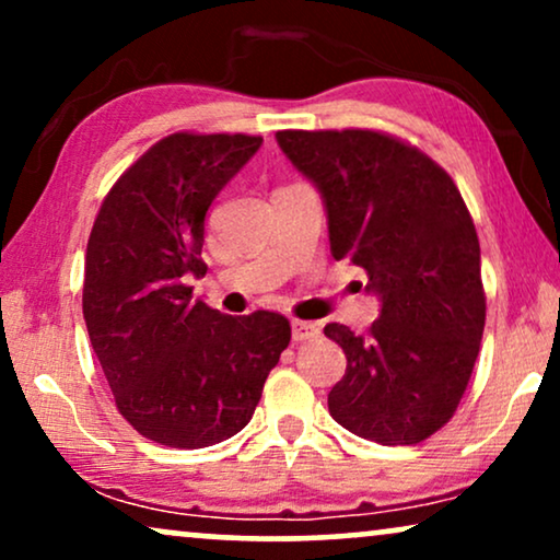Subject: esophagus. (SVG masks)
Wrapping results in <instances>:
<instances>
[{
  "label": "esophagus",
  "mask_w": 560,
  "mask_h": 560,
  "mask_svg": "<svg viewBox=\"0 0 560 560\" xmlns=\"http://www.w3.org/2000/svg\"><path fill=\"white\" fill-rule=\"evenodd\" d=\"M320 336V326L311 320H293V341H311Z\"/></svg>",
  "instance_id": "obj_1"
}]
</instances>
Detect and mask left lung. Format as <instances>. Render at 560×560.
Returning <instances> with one entry per match:
<instances>
[{
  "instance_id": "obj_1",
  "label": "left lung",
  "mask_w": 560,
  "mask_h": 560,
  "mask_svg": "<svg viewBox=\"0 0 560 560\" xmlns=\"http://www.w3.org/2000/svg\"><path fill=\"white\" fill-rule=\"evenodd\" d=\"M278 144L318 188L336 259L370 275L380 318L364 336L328 324L347 374L328 412L359 439L412 446L454 418L485 334L479 240L451 175L372 129H285Z\"/></svg>"
}]
</instances>
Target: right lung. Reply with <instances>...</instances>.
<instances>
[{
  "instance_id": "right-lung-1",
  "label": "right lung",
  "mask_w": 560,
  "mask_h": 560,
  "mask_svg": "<svg viewBox=\"0 0 560 560\" xmlns=\"http://www.w3.org/2000/svg\"><path fill=\"white\" fill-rule=\"evenodd\" d=\"M259 144L252 135L165 137L121 173L91 229V347L117 410L163 446L203 448L240 433L290 343L280 313L224 316L186 285L206 275V211Z\"/></svg>"
}]
</instances>
